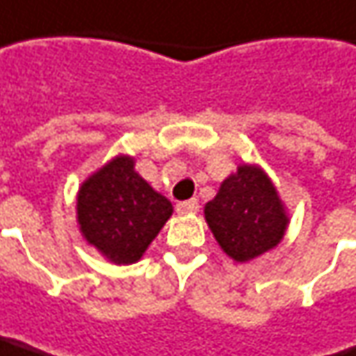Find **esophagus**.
Wrapping results in <instances>:
<instances>
[{
  "mask_svg": "<svg viewBox=\"0 0 356 356\" xmlns=\"http://www.w3.org/2000/svg\"><path fill=\"white\" fill-rule=\"evenodd\" d=\"M197 208H200L197 200H187V202H179L177 204L179 213H193V211H197Z\"/></svg>",
  "mask_w": 356,
  "mask_h": 356,
  "instance_id": "34e87169",
  "label": "esophagus"
}]
</instances>
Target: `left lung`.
<instances>
[{
  "label": "left lung",
  "instance_id": "8db88e82",
  "mask_svg": "<svg viewBox=\"0 0 356 356\" xmlns=\"http://www.w3.org/2000/svg\"><path fill=\"white\" fill-rule=\"evenodd\" d=\"M204 213L222 250L238 263L277 246L289 224L271 179L254 165H241L224 179Z\"/></svg>",
  "mask_w": 356,
  "mask_h": 356
}]
</instances>
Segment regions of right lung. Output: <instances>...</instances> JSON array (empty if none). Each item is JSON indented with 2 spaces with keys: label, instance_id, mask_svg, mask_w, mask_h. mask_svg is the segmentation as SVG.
Returning <instances> with one entry per match:
<instances>
[{
  "label": "right lung",
  "instance_id": "add662e5",
  "mask_svg": "<svg viewBox=\"0 0 356 356\" xmlns=\"http://www.w3.org/2000/svg\"><path fill=\"white\" fill-rule=\"evenodd\" d=\"M171 213V202L134 171V159L126 154L85 179L77 193L83 238L115 265L136 263Z\"/></svg>",
  "mask_w": 356,
  "mask_h": 356
}]
</instances>
